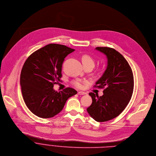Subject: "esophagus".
<instances>
[{
  "label": "esophagus",
  "mask_w": 156,
  "mask_h": 156,
  "mask_svg": "<svg viewBox=\"0 0 156 156\" xmlns=\"http://www.w3.org/2000/svg\"><path fill=\"white\" fill-rule=\"evenodd\" d=\"M78 94L80 95H84V94H87V93L83 92V91H78Z\"/></svg>",
  "instance_id": "esophagus-1"
}]
</instances>
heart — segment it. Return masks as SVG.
Segmentation results:
<instances>
[{"instance_id": "heart-1", "label": "heart", "mask_w": 156, "mask_h": 156, "mask_svg": "<svg viewBox=\"0 0 156 156\" xmlns=\"http://www.w3.org/2000/svg\"><path fill=\"white\" fill-rule=\"evenodd\" d=\"M81 61L84 66H91L93 68L94 66L95 62L94 59L88 55H83L81 56ZM84 81L81 80H76L73 81V85L78 88H82L84 86Z\"/></svg>"}]
</instances>
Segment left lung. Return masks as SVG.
<instances>
[{"label": "left lung", "instance_id": "obj_1", "mask_svg": "<svg viewBox=\"0 0 156 156\" xmlns=\"http://www.w3.org/2000/svg\"><path fill=\"white\" fill-rule=\"evenodd\" d=\"M108 58V66L94 88H103V95L93 93L92 104L87 108L89 115L98 122H105L119 116L128 105L134 90L132 69L124 56L110 47H96Z\"/></svg>", "mask_w": 156, "mask_h": 156}]
</instances>
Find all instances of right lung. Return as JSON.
Returning <instances> with one entry per match:
<instances>
[{"label": "right lung", "mask_w": 156, "mask_h": 156, "mask_svg": "<svg viewBox=\"0 0 156 156\" xmlns=\"http://www.w3.org/2000/svg\"><path fill=\"white\" fill-rule=\"evenodd\" d=\"M75 50L60 44H48L32 53L20 74L23 100L34 114L41 118L55 116L63 109L68 99L77 93L72 88L59 92L53 85L60 81L66 56Z\"/></svg>", "instance_id": "add662e5"}]
</instances>
